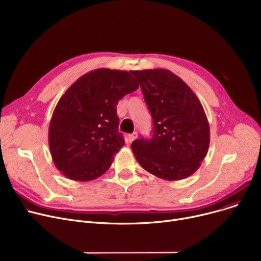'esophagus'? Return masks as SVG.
Returning a JSON list of instances; mask_svg holds the SVG:
<instances>
[{"label":"esophagus","mask_w":261,"mask_h":261,"mask_svg":"<svg viewBox=\"0 0 261 261\" xmlns=\"http://www.w3.org/2000/svg\"><path fill=\"white\" fill-rule=\"evenodd\" d=\"M137 137H138V133H137V132H133V133H131V134H128V135H127V142H128V143L133 142L135 139H137Z\"/></svg>","instance_id":"esophagus-1"}]
</instances>
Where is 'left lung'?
<instances>
[{
	"label": "left lung",
	"instance_id": "1",
	"mask_svg": "<svg viewBox=\"0 0 261 261\" xmlns=\"http://www.w3.org/2000/svg\"><path fill=\"white\" fill-rule=\"evenodd\" d=\"M152 117L151 139L131 149L147 172L165 180L185 179L200 166L210 143L206 113L196 95L167 69L134 70Z\"/></svg>",
	"mask_w": 261,
	"mask_h": 261
}]
</instances>
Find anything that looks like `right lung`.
<instances>
[{"label": "right lung", "instance_id": "add662e5", "mask_svg": "<svg viewBox=\"0 0 261 261\" xmlns=\"http://www.w3.org/2000/svg\"><path fill=\"white\" fill-rule=\"evenodd\" d=\"M139 88L124 70L100 68L79 77L56 105L49 147L56 168L74 181L105 174L124 145L118 131V101Z\"/></svg>", "mask_w": 261, "mask_h": 261}]
</instances>
